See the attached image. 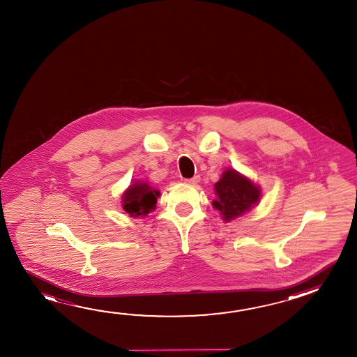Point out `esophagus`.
I'll use <instances>...</instances> for the list:
<instances>
[{
	"mask_svg": "<svg viewBox=\"0 0 357 357\" xmlns=\"http://www.w3.org/2000/svg\"><path fill=\"white\" fill-rule=\"evenodd\" d=\"M200 181V176H195L193 178H190V179H185V183H189V184H197Z\"/></svg>",
	"mask_w": 357,
	"mask_h": 357,
	"instance_id": "obj_1",
	"label": "esophagus"
}]
</instances>
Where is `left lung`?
I'll return each instance as SVG.
<instances>
[{"instance_id":"obj_1","label":"left lung","mask_w":357,"mask_h":357,"mask_svg":"<svg viewBox=\"0 0 357 357\" xmlns=\"http://www.w3.org/2000/svg\"><path fill=\"white\" fill-rule=\"evenodd\" d=\"M214 189L216 200L213 206L227 222L248 213L261 197L260 187L234 169L225 170Z\"/></svg>"}]
</instances>
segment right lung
<instances>
[{
  "mask_svg": "<svg viewBox=\"0 0 357 357\" xmlns=\"http://www.w3.org/2000/svg\"><path fill=\"white\" fill-rule=\"evenodd\" d=\"M159 195L158 189L151 187L146 181H135L123 193V209L130 216L146 215L155 209Z\"/></svg>",
  "mask_w": 357,
  "mask_h": 357,
  "instance_id": "obj_1",
  "label": "right lung"
}]
</instances>
